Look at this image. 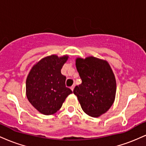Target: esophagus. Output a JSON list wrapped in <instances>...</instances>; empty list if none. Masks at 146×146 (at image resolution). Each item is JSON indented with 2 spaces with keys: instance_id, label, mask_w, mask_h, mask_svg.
<instances>
[{
  "instance_id": "obj_1",
  "label": "esophagus",
  "mask_w": 146,
  "mask_h": 146,
  "mask_svg": "<svg viewBox=\"0 0 146 146\" xmlns=\"http://www.w3.org/2000/svg\"><path fill=\"white\" fill-rule=\"evenodd\" d=\"M74 88H75V84H73V86H72L71 87V90L72 91H73V89H74Z\"/></svg>"
}]
</instances>
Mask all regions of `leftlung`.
I'll list each match as a JSON object with an SVG mask.
<instances>
[{"instance_id":"obj_1","label":"left lung","mask_w":146,"mask_h":146,"mask_svg":"<svg viewBox=\"0 0 146 146\" xmlns=\"http://www.w3.org/2000/svg\"><path fill=\"white\" fill-rule=\"evenodd\" d=\"M82 84L76 86L73 93L85 113L98 117L113 105L116 94V80L109 64L95 57L75 61Z\"/></svg>"}]
</instances>
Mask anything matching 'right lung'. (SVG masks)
Segmentation results:
<instances>
[{"label": "right lung", "mask_w": 146, "mask_h": 146, "mask_svg": "<svg viewBox=\"0 0 146 146\" xmlns=\"http://www.w3.org/2000/svg\"><path fill=\"white\" fill-rule=\"evenodd\" d=\"M68 56L45 57L36 63L26 80V95L29 102L45 115L56 113L72 90L65 85L66 77L61 73Z\"/></svg>", "instance_id": "obj_1"}]
</instances>
